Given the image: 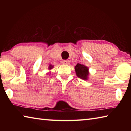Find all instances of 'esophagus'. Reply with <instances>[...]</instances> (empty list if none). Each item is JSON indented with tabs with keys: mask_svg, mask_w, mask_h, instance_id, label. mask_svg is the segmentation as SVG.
Segmentation results:
<instances>
[{
	"mask_svg": "<svg viewBox=\"0 0 131 131\" xmlns=\"http://www.w3.org/2000/svg\"><path fill=\"white\" fill-rule=\"evenodd\" d=\"M62 63L64 65H69L70 63V61L69 60H63L62 61Z\"/></svg>",
	"mask_w": 131,
	"mask_h": 131,
	"instance_id": "34e87169",
	"label": "esophagus"
}]
</instances>
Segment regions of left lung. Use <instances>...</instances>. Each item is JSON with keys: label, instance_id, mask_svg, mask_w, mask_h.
Returning <instances> with one entry per match:
<instances>
[{"label": "left lung", "instance_id": "left-lung-1", "mask_svg": "<svg viewBox=\"0 0 131 131\" xmlns=\"http://www.w3.org/2000/svg\"><path fill=\"white\" fill-rule=\"evenodd\" d=\"M74 70L76 74L79 78L83 79L84 80H87L89 76V68L87 66L83 65V64L77 63L74 66Z\"/></svg>", "mask_w": 131, "mask_h": 131}]
</instances>
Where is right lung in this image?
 <instances>
[{
    "label": "right lung",
    "instance_id": "obj_1",
    "mask_svg": "<svg viewBox=\"0 0 131 131\" xmlns=\"http://www.w3.org/2000/svg\"><path fill=\"white\" fill-rule=\"evenodd\" d=\"M53 68H54V66L52 65H50L49 66H48V69H49V70H51L52 69H53ZM47 73L48 74H49V73L50 74L51 73V72H50V73Z\"/></svg>",
    "mask_w": 131,
    "mask_h": 131
}]
</instances>
